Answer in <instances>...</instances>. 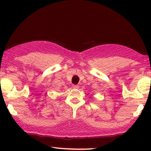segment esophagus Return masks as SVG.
Masks as SVG:
<instances>
[{
	"label": "esophagus",
	"mask_w": 151,
	"mask_h": 151,
	"mask_svg": "<svg viewBox=\"0 0 151 151\" xmlns=\"http://www.w3.org/2000/svg\"><path fill=\"white\" fill-rule=\"evenodd\" d=\"M73 88L74 89H78V88H79V86H78V85H75V84H73Z\"/></svg>",
	"instance_id": "esophagus-1"
}]
</instances>
